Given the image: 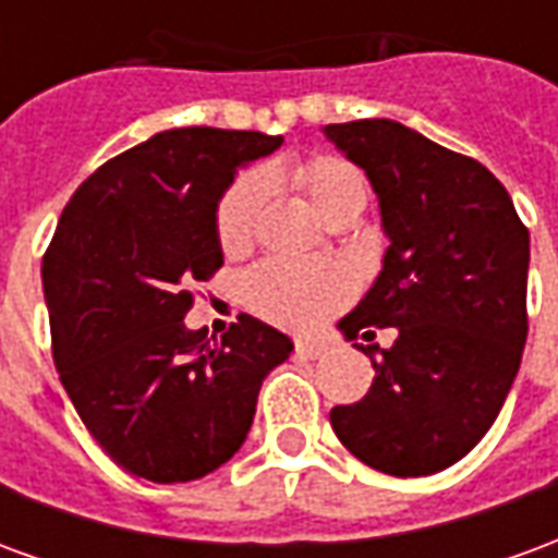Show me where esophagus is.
I'll use <instances>...</instances> for the list:
<instances>
[{
    "mask_svg": "<svg viewBox=\"0 0 558 558\" xmlns=\"http://www.w3.org/2000/svg\"><path fill=\"white\" fill-rule=\"evenodd\" d=\"M328 350V343H323V340H295V352L302 355V359H319L323 352Z\"/></svg>",
    "mask_w": 558,
    "mask_h": 558,
    "instance_id": "obj_1",
    "label": "esophagus"
}]
</instances>
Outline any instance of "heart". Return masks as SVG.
<instances>
[{
    "instance_id": "heart-1",
    "label": "heart",
    "mask_w": 558,
    "mask_h": 558,
    "mask_svg": "<svg viewBox=\"0 0 558 558\" xmlns=\"http://www.w3.org/2000/svg\"><path fill=\"white\" fill-rule=\"evenodd\" d=\"M271 182H290L311 208L328 220L340 218L343 211H362L367 203L364 172L338 155L268 163L259 175H242L220 199L215 215L220 251L235 254L251 244L266 184ZM244 292L256 314L271 323L287 328H314L350 302L355 283L350 271L338 263L268 259L247 275Z\"/></svg>"
}]
</instances>
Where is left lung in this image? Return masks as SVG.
Returning <instances> with one entry per match:
<instances>
[{"mask_svg": "<svg viewBox=\"0 0 558 558\" xmlns=\"http://www.w3.org/2000/svg\"><path fill=\"white\" fill-rule=\"evenodd\" d=\"M379 196L388 251L343 338L395 328L388 350L362 347L374 386L335 407L352 454L398 478L442 472L490 430L526 347L529 230L484 163L391 119L323 128ZM371 340V338H367Z\"/></svg>", "mask_w": 558, "mask_h": 558, "instance_id": "obj_1", "label": "left lung"}]
</instances>
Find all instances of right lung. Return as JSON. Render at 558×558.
I'll return each mask as SVG.
<instances>
[{
  "label": "right lung",
  "instance_id": "obj_1",
  "mask_svg": "<svg viewBox=\"0 0 558 558\" xmlns=\"http://www.w3.org/2000/svg\"><path fill=\"white\" fill-rule=\"evenodd\" d=\"M283 143L259 131L172 128L92 172L41 263L53 362L116 463L155 484L223 466L292 340L242 314L191 331V287L223 266L215 215L239 167Z\"/></svg>",
  "mask_w": 558,
  "mask_h": 558
}]
</instances>
